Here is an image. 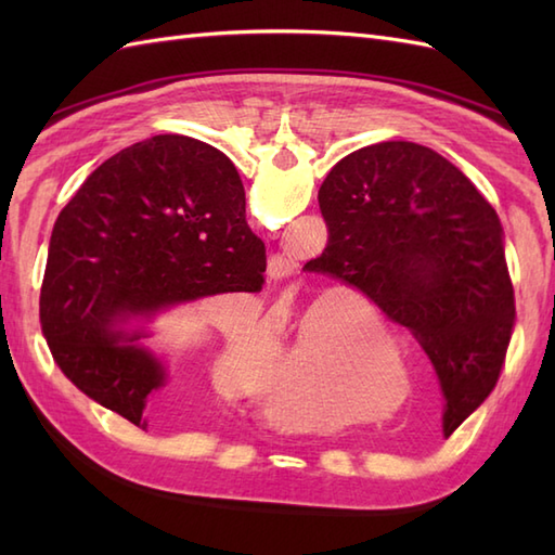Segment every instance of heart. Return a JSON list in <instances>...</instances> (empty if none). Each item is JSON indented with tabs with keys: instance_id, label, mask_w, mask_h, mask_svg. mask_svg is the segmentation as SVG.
I'll list each match as a JSON object with an SVG mask.
<instances>
[{
	"instance_id": "1",
	"label": "heart",
	"mask_w": 555,
	"mask_h": 555,
	"mask_svg": "<svg viewBox=\"0 0 555 555\" xmlns=\"http://www.w3.org/2000/svg\"><path fill=\"white\" fill-rule=\"evenodd\" d=\"M231 350V348H229ZM384 358L388 362V367L396 372V376L405 382V362H403V352H400L396 340H388L384 346ZM384 367L379 360V352L364 350L362 358H358V362L352 364L348 376H346V388L358 396H379L384 388Z\"/></svg>"
}]
</instances>
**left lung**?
<instances>
[{"instance_id": "obj_1", "label": "left lung", "mask_w": 555, "mask_h": 555, "mask_svg": "<svg viewBox=\"0 0 555 555\" xmlns=\"http://www.w3.org/2000/svg\"><path fill=\"white\" fill-rule=\"evenodd\" d=\"M320 209L326 247L305 269L358 288L417 338L453 434L496 386L515 326L496 209L451 162L405 140L340 159Z\"/></svg>"}]
</instances>
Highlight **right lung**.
Masks as SVG:
<instances>
[{
	"label": "right lung",
	"instance_id": "right-lung-1",
	"mask_svg": "<svg viewBox=\"0 0 555 555\" xmlns=\"http://www.w3.org/2000/svg\"><path fill=\"white\" fill-rule=\"evenodd\" d=\"M264 243L245 221L231 159L188 135H155L102 162L59 211L40 324L59 370L140 429L169 405L162 362L126 334L131 317L217 293H257Z\"/></svg>",
	"mask_w": 555,
	"mask_h": 555
}]
</instances>
